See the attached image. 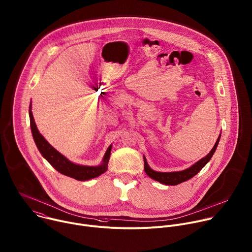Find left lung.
<instances>
[{
  "label": "left lung",
  "instance_id": "left-lung-1",
  "mask_svg": "<svg viewBox=\"0 0 252 252\" xmlns=\"http://www.w3.org/2000/svg\"><path fill=\"white\" fill-rule=\"evenodd\" d=\"M220 138V134L218 137V139H217L214 147L212 148V150L208 153V155H206L205 157L200 159L198 162H196L195 164H193L191 167H189V168H187L185 170L176 171V172H157V171H154L153 169L150 168L147 161H146V158L143 156L144 171L147 174V176H149L151 179H153V180H155V181H157L161 184H164V185L175 186V185H178L182 182H185V181L193 178L196 174H198L202 170L203 167L211 160V158L213 157V155H214V153H215V151L218 147Z\"/></svg>",
  "mask_w": 252,
  "mask_h": 252
}]
</instances>
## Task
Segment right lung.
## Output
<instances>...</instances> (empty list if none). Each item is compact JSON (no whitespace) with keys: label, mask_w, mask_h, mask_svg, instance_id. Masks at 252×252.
<instances>
[{"label":"right lung","mask_w":252,"mask_h":252,"mask_svg":"<svg viewBox=\"0 0 252 252\" xmlns=\"http://www.w3.org/2000/svg\"><path fill=\"white\" fill-rule=\"evenodd\" d=\"M29 114H30L32 137L39 152L58 172L68 177L74 178L78 181H87V180L96 178L107 171L108 163L111 156L112 144L108 147L104 155V158L102 160V163L100 165L87 166V165L76 164L70 161L64 155H62L59 151H57L51 144H49V142L38 131L36 125L34 123L32 112V103L30 105Z\"/></svg>","instance_id":"1"}]
</instances>
